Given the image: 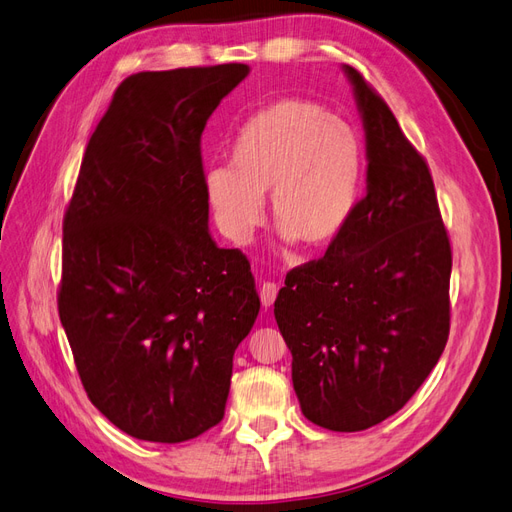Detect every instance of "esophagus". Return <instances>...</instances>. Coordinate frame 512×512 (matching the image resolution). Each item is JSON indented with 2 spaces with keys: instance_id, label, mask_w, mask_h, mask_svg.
<instances>
[{
  "instance_id": "esophagus-1",
  "label": "esophagus",
  "mask_w": 512,
  "mask_h": 512,
  "mask_svg": "<svg viewBox=\"0 0 512 512\" xmlns=\"http://www.w3.org/2000/svg\"><path fill=\"white\" fill-rule=\"evenodd\" d=\"M277 292H280V284L275 282H265L260 286V301L265 307H271L277 299Z\"/></svg>"
}]
</instances>
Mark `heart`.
Masks as SVG:
<instances>
[{
    "instance_id": "obj_1",
    "label": "heart",
    "mask_w": 512,
    "mask_h": 512,
    "mask_svg": "<svg viewBox=\"0 0 512 512\" xmlns=\"http://www.w3.org/2000/svg\"><path fill=\"white\" fill-rule=\"evenodd\" d=\"M365 149L359 132L309 100H280L247 119L230 166H209L203 185L226 237L247 243L269 194L286 241L327 247L344 235L359 205Z\"/></svg>"
}]
</instances>
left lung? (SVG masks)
Instances as JSON below:
<instances>
[{
  "mask_svg": "<svg viewBox=\"0 0 512 512\" xmlns=\"http://www.w3.org/2000/svg\"><path fill=\"white\" fill-rule=\"evenodd\" d=\"M367 194L320 260L288 271L275 320L307 421L363 431L408 404L451 329V241L425 158L359 70Z\"/></svg>",
  "mask_w": 512,
  "mask_h": 512,
  "instance_id": "obj_1",
  "label": "left lung"
}]
</instances>
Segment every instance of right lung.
<instances>
[{
  "label": "right lung",
  "instance_id": "right-lung-1",
  "mask_svg": "<svg viewBox=\"0 0 512 512\" xmlns=\"http://www.w3.org/2000/svg\"><path fill=\"white\" fill-rule=\"evenodd\" d=\"M245 64L138 72L85 149L64 215L59 318L87 397L128 436L177 444L224 418L260 299L209 235L200 136Z\"/></svg>",
  "mask_w": 512,
  "mask_h": 512
}]
</instances>
